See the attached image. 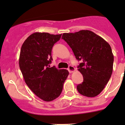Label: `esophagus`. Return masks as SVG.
I'll return each mask as SVG.
<instances>
[{"label": "esophagus", "mask_w": 125, "mask_h": 125, "mask_svg": "<svg viewBox=\"0 0 125 125\" xmlns=\"http://www.w3.org/2000/svg\"><path fill=\"white\" fill-rule=\"evenodd\" d=\"M68 71H69V73H73V71H75V68H74L73 66H72V65H69V67H68Z\"/></svg>", "instance_id": "1"}]
</instances>
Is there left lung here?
I'll list each match as a JSON object with an SVG mask.
<instances>
[{
    "label": "left lung",
    "instance_id": "1",
    "mask_svg": "<svg viewBox=\"0 0 125 125\" xmlns=\"http://www.w3.org/2000/svg\"><path fill=\"white\" fill-rule=\"evenodd\" d=\"M63 39L81 63L78 70L83 81L77 86L83 96L93 97L102 92L111 77L114 57L112 48L100 36L89 30L64 33Z\"/></svg>",
    "mask_w": 125,
    "mask_h": 125
}]
</instances>
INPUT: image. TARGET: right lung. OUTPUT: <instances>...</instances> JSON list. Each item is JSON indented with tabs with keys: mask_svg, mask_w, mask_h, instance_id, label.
Returning a JSON list of instances; mask_svg holds the SVG:
<instances>
[{
	"mask_svg": "<svg viewBox=\"0 0 125 125\" xmlns=\"http://www.w3.org/2000/svg\"><path fill=\"white\" fill-rule=\"evenodd\" d=\"M61 35L35 32L22 44L19 65L24 80L36 96L45 102L57 99L62 92L69 72L65 69L50 67L51 51Z\"/></svg>",
	"mask_w": 125,
	"mask_h": 125,
	"instance_id": "1",
	"label": "right lung"
}]
</instances>
